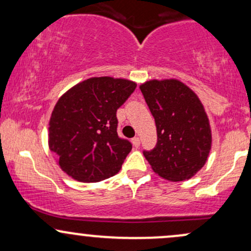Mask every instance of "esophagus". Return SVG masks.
Here are the masks:
<instances>
[{
    "label": "esophagus",
    "mask_w": 251,
    "mask_h": 251,
    "mask_svg": "<svg viewBox=\"0 0 251 251\" xmlns=\"http://www.w3.org/2000/svg\"><path fill=\"white\" fill-rule=\"evenodd\" d=\"M132 144H133L134 148H139V146H140V139H139V137H134L133 139H132Z\"/></svg>",
    "instance_id": "1"
}]
</instances>
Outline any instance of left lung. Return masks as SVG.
Wrapping results in <instances>:
<instances>
[{
    "label": "left lung",
    "mask_w": 251,
    "mask_h": 251,
    "mask_svg": "<svg viewBox=\"0 0 251 251\" xmlns=\"http://www.w3.org/2000/svg\"><path fill=\"white\" fill-rule=\"evenodd\" d=\"M157 126V144L144 151L155 174L181 181L194 177L211 150V128L200 98L179 80H150L140 85Z\"/></svg>",
    "instance_id": "left-lung-1"
}]
</instances>
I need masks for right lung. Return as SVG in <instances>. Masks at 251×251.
<instances>
[{"label":"right lung","mask_w":251,"mask_h":251,"mask_svg":"<svg viewBox=\"0 0 251 251\" xmlns=\"http://www.w3.org/2000/svg\"><path fill=\"white\" fill-rule=\"evenodd\" d=\"M135 87L131 80L89 77L57 100L50 120L48 145L62 171L83 183L119 172L132 144L117 133V109Z\"/></svg>","instance_id":"right-lung-1"}]
</instances>
